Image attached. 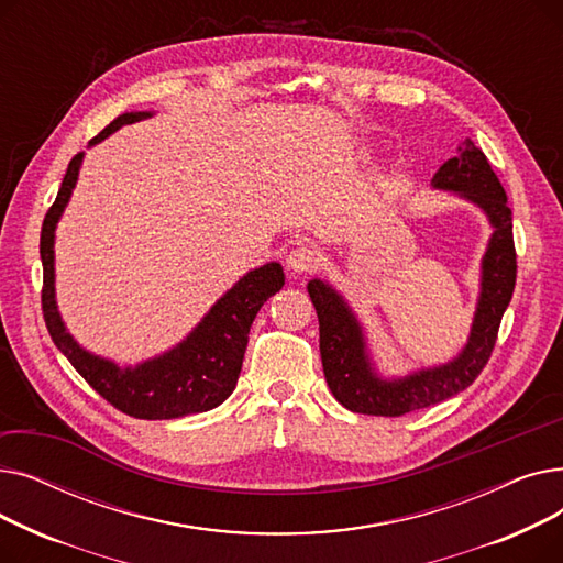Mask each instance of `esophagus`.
<instances>
[{
	"mask_svg": "<svg viewBox=\"0 0 563 563\" xmlns=\"http://www.w3.org/2000/svg\"><path fill=\"white\" fill-rule=\"evenodd\" d=\"M317 264H319V251L310 244H297L287 255V266L297 274L312 272L317 269Z\"/></svg>",
	"mask_w": 563,
	"mask_h": 563,
	"instance_id": "34e87169",
	"label": "esophagus"
}]
</instances>
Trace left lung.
<instances>
[{"label": "left lung", "instance_id": "left-lung-1", "mask_svg": "<svg viewBox=\"0 0 563 563\" xmlns=\"http://www.w3.org/2000/svg\"><path fill=\"white\" fill-rule=\"evenodd\" d=\"M431 185L475 202L493 225L490 242L482 260V294L475 321H472L467 344L454 361L420 369L404 378H380L372 367L363 327L356 314L329 283L317 278L308 283V294L319 317L323 376H327L333 397L344 408L363 412V416L399 418L463 393L486 367L501 314H505L516 287L514 219L505 187L499 185L486 155L465 139L459 155L438 168Z\"/></svg>", "mask_w": 563, "mask_h": 563}]
</instances>
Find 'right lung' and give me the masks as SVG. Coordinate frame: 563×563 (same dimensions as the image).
<instances>
[{"label": "right lung", "mask_w": 563, "mask_h": 563, "mask_svg": "<svg viewBox=\"0 0 563 563\" xmlns=\"http://www.w3.org/2000/svg\"><path fill=\"white\" fill-rule=\"evenodd\" d=\"M151 111H132L111 121L91 145L100 143L123 125H132ZM84 153L75 155L64 175L62 189L45 214L41 230L43 260V317L52 342L70 361L100 397L130 418L139 420H175L191 412L212 410L223 404L240 378L249 331L264 301L285 285L283 266L269 262L249 272L212 306L198 327L164 356L145 361L136 367H118L111 361L93 356L81 349L66 331L54 299V230L62 219L75 189Z\"/></svg>", "instance_id": "add662e5"}]
</instances>
